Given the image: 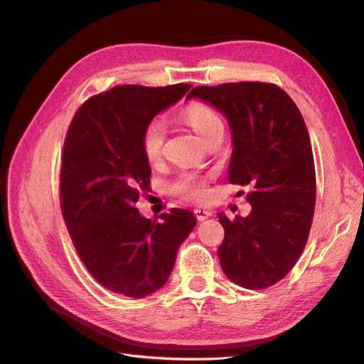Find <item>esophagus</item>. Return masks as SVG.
Here are the masks:
<instances>
[{"mask_svg":"<svg viewBox=\"0 0 364 364\" xmlns=\"http://www.w3.org/2000/svg\"><path fill=\"white\" fill-rule=\"evenodd\" d=\"M194 214H196V217H197V220H199V222H203V220H206V218L213 215V211H211V209H206V208H196Z\"/></svg>","mask_w":364,"mask_h":364,"instance_id":"1","label":"esophagus"}]
</instances>
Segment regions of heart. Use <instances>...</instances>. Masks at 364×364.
<instances>
[{
    "mask_svg": "<svg viewBox=\"0 0 364 364\" xmlns=\"http://www.w3.org/2000/svg\"><path fill=\"white\" fill-rule=\"evenodd\" d=\"M183 119L193 127V130L199 135L202 141H205L217 129L223 127L222 119H220V117L213 111V109L199 103L191 105L185 109ZM165 134H167V126H165L164 119L161 118L151 119L146 126L144 132H142L141 149L149 162L155 164L161 159L164 151ZM173 188L178 194L190 197V199L202 200L208 196L205 181L197 178L194 174L181 176V178L176 181Z\"/></svg>",
    "mask_w": 364,
    "mask_h": 364,
    "instance_id": "1",
    "label": "heart"
}]
</instances>
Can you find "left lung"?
<instances>
[{"label":"left lung","instance_id":"1","mask_svg":"<svg viewBox=\"0 0 364 364\" xmlns=\"http://www.w3.org/2000/svg\"><path fill=\"white\" fill-rule=\"evenodd\" d=\"M232 135L228 179L250 186L247 217L218 213L225 240L217 255L228 279L250 290L281 281L302 255L314 215L316 173L310 135L289 94L261 82L197 86Z\"/></svg>","mask_w":364,"mask_h":364}]
</instances>
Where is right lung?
Returning a JSON list of instances; mask_svg holds the SVG:
<instances>
[{
  "mask_svg": "<svg viewBox=\"0 0 364 364\" xmlns=\"http://www.w3.org/2000/svg\"><path fill=\"white\" fill-rule=\"evenodd\" d=\"M190 87L115 86L80 106L65 138L63 220L86 269L114 293L144 297L159 290L196 226L190 209L174 208L156 223L135 208L151 174L142 132Z\"/></svg>",
  "mask_w": 364,
  "mask_h": 364,
  "instance_id": "1",
  "label": "right lung"
}]
</instances>
